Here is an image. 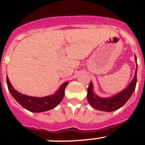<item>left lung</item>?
Here are the masks:
<instances>
[{"label":"left lung","instance_id":"8db88e82","mask_svg":"<svg viewBox=\"0 0 145 145\" xmlns=\"http://www.w3.org/2000/svg\"><path fill=\"white\" fill-rule=\"evenodd\" d=\"M135 62L137 64V68L135 70V77L129 86L124 89L123 91L119 92V93L114 95L113 96L108 97V98H102L99 96L94 93L93 85L92 82H91L89 87L88 88L87 99L88 101L90 103L93 108H95L99 111L111 112V111H116L121 107L124 106L127 101L129 99L131 95L133 94L135 91L137 84V57L135 54Z\"/></svg>","mask_w":145,"mask_h":145}]
</instances>
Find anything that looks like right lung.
I'll return each mask as SVG.
<instances>
[{"instance_id": "1", "label": "right lung", "mask_w": 145, "mask_h": 145, "mask_svg": "<svg viewBox=\"0 0 145 145\" xmlns=\"http://www.w3.org/2000/svg\"><path fill=\"white\" fill-rule=\"evenodd\" d=\"M6 83L9 92L22 107L31 112L40 113L52 109L60 103L65 95V89L69 82L61 85L55 93L44 97L29 96L18 92L12 86L8 75L6 77Z\"/></svg>"}]
</instances>
